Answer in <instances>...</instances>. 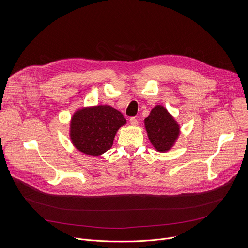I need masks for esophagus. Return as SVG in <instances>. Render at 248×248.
Returning a JSON list of instances; mask_svg holds the SVG:
<instances>
[{"mask_svg":"<svg viewBox=\"0 0 248 248\" xmlns=\"http://www.w3.org/2000/svg\"><path fill=\"white\" fill-rule=\"evenodd\" d=\"M129 123H130V124H132V125H136V124H138V121H137L136 118L131 117V118L129 119Z\"/></svg>","mask_w":248,"mask_h":248,"instance_id":"obj_1","label":"esophagus"}]
</instances>
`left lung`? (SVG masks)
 <instances>
[{
	"mask_svg": "<svg viewBox=\"0 0 248 248\" xmlns=\"http://www.w3.org/2000/svg\"><path fill=\"white\" fill-rule=\"evenodd\" d=\"M145 127L153 146L160 152L168 151L179 135V125L162 106H156L145 119Z\"/></svg>",
	"mask_w": 248,
	"mask_h": 248,
	"instance_id": "left-lung-1",
	"label": "left lung"
}]
</instances>
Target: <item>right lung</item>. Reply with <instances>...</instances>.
Listing matches in <instances>:
<instances>
[{
	"mask_svg": "<svg viewBox=\"0 0 248 248\" xmlns=\"http://www.w3.org/2000/svg\"><path fill=\"white\" fill-rule=\"evenodd\" d=\"M125 122L119 111L107 105L82 109L72 119L70 138L79 151L99 156L112 147L117 130Z\"/></svg>",
	"mask_w": 248,
	"mask_h": 248,
	"instance_id": "1",
	"label": "right lung"
}]
</instances>
